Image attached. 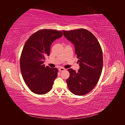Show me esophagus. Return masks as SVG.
Segmentation results:
<instances>
[{"label":"esophagus","mask_w":125,"mask_h":125,"mask_svg":"<svg viewBox=\"0 0 125 125\" xmlns=\"http://www.w3.org/2000/svg\"><path fill=\"white\" fill-rule=\"evenodd\" d=\"M58 70H59V71L60 72H62V71H64V70H65L66 69L64 68H59Z\"/></svg>","instance_id":"esophagus-1"}]
</instances>
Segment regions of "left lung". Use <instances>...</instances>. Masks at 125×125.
Returning a JSON list of instances; mask_svg holds the SVG:
<instances>
[{
    "label": "left lung",
    "instance_id": "left-lung-1",
    "mask_svg": "<svg viewBox=\"0 0 125 125\" xmlns=\"http://www.w3.org/2000/svg\"><path fill=\"white\" fill-rule=\"evenodd\" d=\"M63 33L73 44L80 66L78 72L68 69L70 77L66 80L68 87L75 95H85L93 89L101 76L103 65L101 45L95 36L86 29L63 30Z\"/></svg>",
    "mask_w": 125,
    "mask_h": 125
}]
</instances>
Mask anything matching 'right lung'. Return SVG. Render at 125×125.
<instances>
[{"label":"right lung","mask_w":125,"mask_h":125,"mask_svg":"<svg viewBox=\"0 0 125 125\" xmlns=\"http://www.w3.org/2000/svg\"><path fill=\"white\" fill-rule=\"evenodd\" d=\"M62 36V31L43 29L33 33L25 42L20 60L21 74L32 92L39 95L52 89L58 69L45 67V57L50 56L51 45Z\"/></svg>","instance_id":"add662e5"}]
</instances>
